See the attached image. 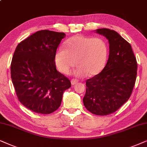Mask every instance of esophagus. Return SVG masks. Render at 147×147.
I'll list each match as a JSON object with an SVG mask.
<instances>
[{
    "instance_id": "esophagus-1",
    "label": "esophagus",
    "mask_w": 147,
    "mask_h": 147,
    "mask_svg": "<svg viewBox=\"0 0 147 147\" xmlns=\"http://www.w3.org/2000/svg\"><path fill=\"white\" fill-rule=\"evenodd\" d=\"M77 83H78V80H77V79H73L71 80V85H75V84H77Z\"/></svg>"
}]
</instances>
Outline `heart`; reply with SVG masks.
I'll return each instance as SVG.
<instances>
[{"instance_id":"obj_1","label":"heart","mask_w":147,"mask_h":147,"mask_svg":"<svg viewBox=\"0 0 147 147\" xmlns=\"http://www.w3.org/2000/svg\"><path fill=\"white\" fill-rule=\"evenodd\" d=\"M107 48L104 41L85 36H75L68 39L55 55V63L62 73L68 74L76 64L79 65L75 74L83 77L94 76L104 67ZM77 62H76V61Z\"/></svg>"}]
</instances>
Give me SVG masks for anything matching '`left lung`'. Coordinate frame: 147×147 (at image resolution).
I'll return each instance as SVG.
<instances>
[{
	"mask_svg": "<svg viewBox=\"0 0 147 147\" xmlns=\"http://www.w3.org/2000/svg\"><path fill=\"white\" fill-rule=\"evenodd\" d=\"M95 31L108 40L109 58L102 71L87 80L83 100L90 112L107 116L130 98L136 82L137 62L131 45L116 31L106 28Z\"/></svg>",
	"mask_w": 147,
	"mask_h": 147,
	"instance_id": "left-lung-1",
	"label": "left lung"
}]
</instances>
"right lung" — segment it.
Wrapping results in <instances>:
<instances>
[{
	"label": "right lung",
	"instance_id": "right-lung-1",
	"mask_svg": "<svg viewBox=\"0 0 147 147\" xmlns=\"http://www.w3.org/2000/svg\"><path fill=\"white\" fill-rule=\"evenodd\" d=\"M66 35L38 31L17 45L11 76L19 101L32 111L49 114L60 106L70 80L56 70V52Z\"/></svg>",
	"mask_w": 147,
	"mask_h": 147
}]
</instances>
